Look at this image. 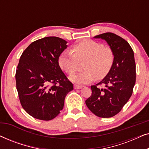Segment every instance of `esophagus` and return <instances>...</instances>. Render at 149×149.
<instances>
[{"label": "esophagus", "mask_w": 149, "mask_h": 149, "mask_svg": "<svg viewBox=\"0 0 149 149\" xmlns=\"http://www.w3.org/2000/svg\"><path fill=\"white\" fill-rule=\"evenodd\" d=\"M82 85H74V88L75 89H81L83 88Z\"/></svg>", "instance_id": "esophagus-1"}]
</instances>
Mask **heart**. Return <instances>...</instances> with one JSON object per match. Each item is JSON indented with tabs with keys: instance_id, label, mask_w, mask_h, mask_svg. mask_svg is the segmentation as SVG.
<instances>
[{
	"instance_id": "obj_1",
	"label": "heart",
	"mask_w": 149,
	"mask_h": 149,
	"mask_svg": "<svg viewBox=\"0 0 149 149\" xmlns=\"http://www.w3.org/2000/svg\"><path fill=\"white\" fill-rule=\"evenodd\" d=\"M86 58L82 72L70 77V80L77 84H86L96 77L100 80L110 72L115 62V56L109 47L94 40L86 39L77 42L70 50L61 53L58 58L60 68L68 74H72L77 69L78 60Z\"/></svg>"
}]
</instances>
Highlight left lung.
Returning a JSON list of instances; mask_svg holds the SVG:
<instances>
[{"label": "left lung", "instance_id": "8db88e82", "mask_svg": "<svg viewBox=\"0 0 149 149\" xmlns=\"http://www.w3.org/2000/svg\"><path fill=\"white\" fill-rule=\"evenodd\" d=\"M104 40L115 56L113 66L108 74L96 85H91L92 93L85 100L88 109L102 118L112 117L119 113L127 102L136 83V64L131 46L117 34L107 32L94 36ZM104 84V88L97 87Z\"/></svg>", "mask_w": 149, "mask_h": 149}]
</instances>
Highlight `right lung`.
<instances>
[{"instance_id": "1", "label": "right lung", "mask_w": 149, "mask_h": 149, "mask_svg": "<svg viewBox=\"0 0 149 149\" xmlns=\"http://www.w3.org/2000/svg\"><path fill=\"white\" fill-rule=\"evenodd\" d=\"M67 41L47 36L34 41L22 53L15 74L16 87L23 109L35 119L49 121L63 109L73 89L58 64Z\"/></svg>"}]
</instances>
